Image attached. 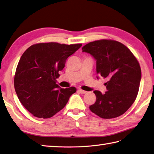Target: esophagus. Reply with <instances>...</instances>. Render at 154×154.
<instances>
[{
    "instance_id": "obj_1",
    "label": "esophagus",
    "mask_w": 154,
    "mask_h": 154,
    "mask_svg": "<svg viewBox=\"0 0 154 154\" xmlns=\"http://www.w3.org/2000/svg\"><path fill=\"white\" fill-rule=\"evenodd\" d=\"M79 91L80 92L81 94H86V93H87L86 91L83 90V89H79Z\"/></svg>"
}]
</instances>
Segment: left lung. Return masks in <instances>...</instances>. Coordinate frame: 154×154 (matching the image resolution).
<instances>
[{
    "instance_id": "1",
    "label": "left lung",
    "mask_w": 154,
    "mask_h": 154,
    "mask_svg": "<svg viewBox=\"0 0 154 154\" xmlns=\"http://www.w3.org/2000/svg\"><path fill=\"white\" fill-rule=\"evenodd\" d=\"M82 50L96 60L97 74L109 79L105 94L94 91L96 101L90 110L105 119L123 114L138 94L141 71L137 59L124 44L110 39L91 42Z\"/></svg>"
}]
</instances>
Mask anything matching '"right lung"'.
<instances>
[{
  "label": "right lung",
  "mask_w": 154,
  "mask_h": 154,
  "mask_svg": "<svg viewBox=\"0 0 154 154\" xmlns=\"http://www.w3.org/2000/svg\"><path fill=\"white\" fill-rule=\"evenodd\" d=\"M82 46L38 43L22 54L14 76V86L19 101L33 116L50 118L62 110L76 92L75 87L63 89L56 83L66 59Z\"/></svg>",
  "instance_id": "add662e5"
}]
</instances>
